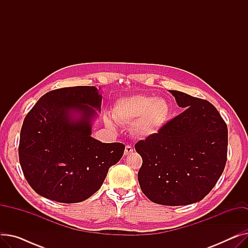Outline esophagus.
I'll return each mask as SVG.
<instances>
[{
    "instance_id": "obj_1",
    "label": "esophagus",
    "mask_w": 248,
    "mask_h": 248,
    "mask_svg": "<svg viewBox=\"0 0 248 248\" xmlns=\"http://www.w3.org/2000/svg\"><path fill=\"white\" fill-rule=\"evenodd\" d=\"M134 152V148L131 145H126L125 149H124V155H128L129 154H132Z\"/></svg>"
}]
</instances>
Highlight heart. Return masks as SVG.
<instances>
[{"mask_svg": "<svg viewBox=\"0 0 248 248\" xmlns=\"http://www.w3.org/2000/svg\"><path fill=\"white\" fill-rule=\"evenodd\" d=\"M113 115L115 120L122 124H131L136 121L134 124L136 134L148 138L157 134L166 124L170 115V106L165 98L133 95L116 102ZM106 123L109 126H114L110 117H107Z\"/></svg>", "mask_w": 248, "mask_h": 248, "instance_id": "obj_1", "label": "heart"}]
</instances>
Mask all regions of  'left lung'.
I'll return each instance as SVG.
<instances>
[{"label":"left lung","mask_w":248,"mask_h":248,"mask_svg":"<svg viewBox=\"0 0 248 248\" xmlns=\"http://www.w3.org/2000/svg\"><path fill=\"white\" fill-rule=\"evenodd\" d=\"M183 112L160 131L138 141L142 159L140 187L154 203L167 206L201 201L222 175L228 146V129L208 100L170 90Z\"/></svg>","instance_id":"8db88e82"}]
</instances>
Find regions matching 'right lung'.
<instances>
[{"instance_id": "add662e5", "label": "right lung", "mask_w": 248, "mask_h": 248, "mask_svg": "<svg viewBox=\"0 0 248 248\" xmlns=\"http://www.w3.org/2000/svg\"><path fill=\"white\" fill-rule=\"evenodd\" d=\"M101 98L95 86L58 88L45 93L26 115L19 161L37 194L60 203L84 201L122 159L124 145L91 137Z\"/></svg>"}]
</instances>
